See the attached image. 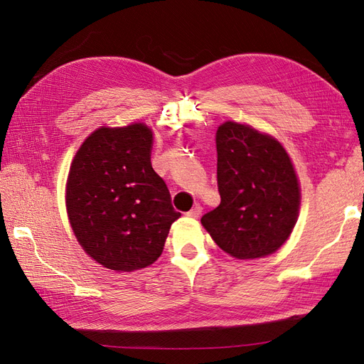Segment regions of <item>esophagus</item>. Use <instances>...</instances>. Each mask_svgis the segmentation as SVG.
<instances>
[{
    "label": "esophagus",
    "mask_w": 364,
    "mask_h": 364,
    "mask_svg": "<svg viewBox=\"0 0 364 364\" xmlns=\"http://www.w3.org/2000/svg\"><path fill=\"white\" fill-rule=\"evenodd\" d=\"M200 214H202V206H200V205H196V206L191 209V211H188L185 215H186V217H191V218H197V217H200Z\"/></svg>",
    "instance_id": "1"
}]
</instances>
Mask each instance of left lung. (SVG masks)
I'll list each match as a JSON object with an SVG mask.
<instances>
[{
	"label": "left lung",
	"mask_w": 364,
	"mask_h": 364,
	"mask_svg": "<svg viewBox=\"0 0 364 364\" xmlns=\"http://www.w3.org/2000/svg\"><path fill=\"white\" fill-rule=\"evenodd\" d=\"M215 144L222 202L200 222L229 255H270L291 234L301 203L287 151L274 138L234 121L218 127Z\"/></svg>",
	"instance_id": "left-lung-1"
}]
</instances>
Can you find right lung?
I'll use <instances>...</instances> for the list:
<instances>
[{
	"mask_svg": "<svg viewBox=\"0 0 364 364\" xmlns=\"http://www.w3.org/2000/svg\"><path fill=\"white\" fill-rule=\"evenodd\" d=\"M146 124L102 127L86 138L71 164L67 209L85 252L118 272L144 269L162 253L181 213L153 170Z\"/></svg>",
	"mask_w": 364,
	"mask_h": 364,
	"instance_id": "add662e5",
	"label": "right lung"
}]
</instances>
